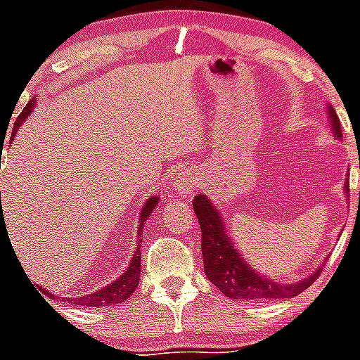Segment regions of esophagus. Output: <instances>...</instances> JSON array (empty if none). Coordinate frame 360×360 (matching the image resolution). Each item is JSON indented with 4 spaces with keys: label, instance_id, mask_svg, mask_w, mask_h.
Returning <instances> with one entry per match:
<instances>
[{
    "label": "esophagus",
    "instance_id": "obj_1",
    "mask_svg": "<svg viewBox=\"0 0 360 360\" xmlns=\"http://www.w3.org/2000/svg\"><path fill=\"white\" fill-rule=\"evenodd\" d=\"M193 188H195V176L186 169H181L179 172L176 174L174 177V190L179 197L186 198L193 193Z\"/></svg>",
    "mask_w": 360,
    "mask_h": 360
}]
</instances>
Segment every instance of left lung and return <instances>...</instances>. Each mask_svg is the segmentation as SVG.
<instances>
[{
	"instance_id": "left-lung-1",
	"label": "left lung",
	"mask_w": 360,
	"mask_h": 360,
	"mask_svg": "<svg viewBox=\"0 0 360 360\" xmlns=\"http://www.w3.org/2000/svg\"><path fill=\"white\" fill-rule=\"evenodd\" d=\"M327 117L330 123V131L336 139H341V124L333 105H327ZM348 197V179L343 186ZM360 197V195H359ZM193 209L202 230V257H204V271L207 280L230 299H244V301H273V299L295 297L306 288L315 283L322 273V265L315 269V273L299 280L295 283H280L269 276L257 273L246 262V258L233 246L232 239L226 233L225 221L218 209L214 207L209 197L197 195L193 198Z\"/></svg>"
}]
</instances>
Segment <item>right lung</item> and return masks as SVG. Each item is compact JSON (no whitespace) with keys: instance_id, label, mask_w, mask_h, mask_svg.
I'll list each match as a JSON object with an SVG mask.
<instances>
[{"instance_id":"1","label":"right lung","mask_w":360,"mask_h":360,"mask_svg":"<svg viewBox=\"0 0 360 360\" xmlns=\"http://www.w3.org/2000/svg\"><path fill=\"white\" fill-rule=\"evenodd\" d=\"M37 105V98L31 100L26 107L22 109V112L19 114V117L15 120V124H13V131H12V139L13 135L17 134L20 124L26 121V117L33 112V107ZM160 197L158 195H153L149 197L148 200L144 202L142 205V211H141V219H139V230H137V246H135L134 251V257H131L130 265L124 269V273L121 274L117 280H114L112 283H109L107 287L98 288L96 292H91V294H86V295H77V297H68V299H63L61 301L66 302H72V304L80 306V308H110L114 304H121V302L127 301L139 287V278H141V246H142V226H144L146 219L151 216V212L155 211V207L158 205ZM47 295H51L52 299H56V295L49 294V290L41 288Z\"/></svg>"}]
</instances>
